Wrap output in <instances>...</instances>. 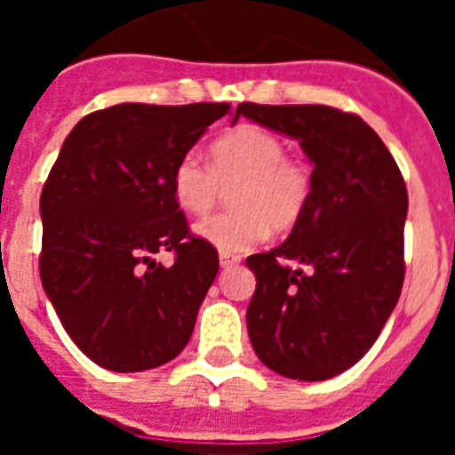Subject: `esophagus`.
I'll use <instances>...</instances> for the list:
<instances>
[{
    "label": "esophagus",
    "mask_w": 455,
    "mask_h": 455,
    "mask_svg": "<svg viewBox=\"0 0 455 455\" xmlns=\"http://www.w3.org/2000/svg\"><path fill=\"white\" fill-rule=\"evenodd\" d=\"M219 262L220 268H232L241 262V255H235V252H220Z\"/></svg>",
    "instance_id": "obj_1"
}]
</instances>
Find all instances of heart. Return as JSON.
<instances>
[{
	"instance_id": "1",
	"label": "heart",
	"mask_w": 455,
	"mask_h": 455,
	"mask_svg": "<svg viewBox=\"0 0 455 455\" xmlns=\"http://www.w3.org/2000/svg\"><path fill=\"white\" fill-rule=\"evenodd\" d=\"M228 187L232 209L203 220L196 235L220 252H241L259 243L268 228L289 232L299 225L312 198V171L287 155L280 136L241 124L212 146V166L187 152L171 175L178 207L198 219L214 209Z\"/></svg>"
}]
</instances>
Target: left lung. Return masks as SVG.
I'll use <instances>...</instances> for the list:
<instances>
[{"label":"left lung","mask_w":455,"mask_h":455,"mask_svg":"<svg viewBox=\"0 0 455 455\" xmlns=\"http://www.w3.org/2000/svg\"><path fill=\"white\" fill-rule=\"evenodd\" d=\"M248 118L300 140L312 171L307 212L284 243L246 259L257 357L293 380H328L373 347L403 287L408 191L394 156L360 116L323 104L241 102ZM300 261L306 271L284 267Z\"/></svg>","instance_id":"left-lung-1"}]
</instances>
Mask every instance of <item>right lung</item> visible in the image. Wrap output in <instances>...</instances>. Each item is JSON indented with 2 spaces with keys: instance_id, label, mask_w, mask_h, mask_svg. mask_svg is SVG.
<instances>
[{
  "instance_id": "1",
  "label": "right lung",
  "mask_w": 455,
  "mask_h": 455,
  "mask_svg": "<svg viewBox=\"0 0 455 455\" xmlns=\"http://www.w3.org/2000/svg\"><path fill=\"white\" fill-rule=\"evenodd\" d=\"M228 102H124L75 124L40 196V280L70 339L108 371L162 367L191 339L219 273L193 236L171 175ZM172 250L171 267L156 263Z\"/></svg>"
}]
</instances>
